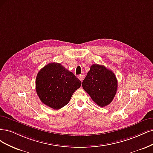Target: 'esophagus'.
<instances>
[{
	"mask_svg": "<svg viewBox=\"0 0 153 153\" xmlns=\"http://www.w3.org/2000/svg\"><path fill=\"white\" fill-rule=\"evenodd\" d=\"M79 79L81 81H82L84 79V76L83 75H79L78 76Z\"/></svg>",
	"mask_w": 153,
	"mask_h": 153,
	"instance_id": "obj_1",
	"label": "esophagus"
}]
</instances>
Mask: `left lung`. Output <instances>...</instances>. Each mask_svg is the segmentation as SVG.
I'll return each mask as SVG.
<instances>
[{"label": "left lung", "mask_w": 153, "mask_h": 153, "mask_svg": "<svg viewBox=\"0 0 153 153\" xmlns=\"http://www.w3.org/2000/svg\"><path fill=\"white\" fill-rule=\"evenodd\" d=\"M82 86L98 105L105 107L115 97L117 81L112 71L103 65L93 64L83 80Z\"/></svg>", "instance_id": "1"}]
</instances>
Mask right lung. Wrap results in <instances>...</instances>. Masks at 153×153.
Returning a JSON list of instances; mask_svg holds the SVG:
<instances>
[{
    "instance_id": "1",
    "label": "right lung",
    "mask_w": 153,
    "mask_h": 153,
    "mask_svg": "<svg viewBox=\"0 0 153 153\" xmlns=\"http://www.w3.org/2000/svg\"><path fill=\"white\" fill-rule=\"evenodd\" d=\"M36 92L41 102L53 109H60L69 102L81 81L60 63H50L38 72Z\"/></svg>"
}]
</instances>
